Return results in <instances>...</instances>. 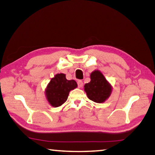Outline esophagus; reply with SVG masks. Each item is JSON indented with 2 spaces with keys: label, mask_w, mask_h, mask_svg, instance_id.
I'll return each instance as SVG.
<instances>
[{
  "label": "esophagus",
  "mask_w": 155,
  "mask_h": 155,
  "mask_svg": "<svg viewBox=\"0 0 155 155\" xmlns=\"http://www.w3.org/2000/svg\"><path fill=\"white\" fill-rule=\"evenodd\" d=\"M77 84H78V87H79V88H81V87H83V81H78V82H77Z\"/></svg>",
  "instance_id": "1"
}]
</instances>
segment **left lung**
Returning <instances> with one entry per match:
<instances>
[{"label": "left lung", "mask_w": 155, "mask_h": 155, "mask_svg": "<svg viewBox=\"0 0 155 155\" xmlns=\"http://www.w3.org/2000/svg\"><path fill=\"white\" fill-rule=\"evenodd\" d=\"M91 81L84 86L89 100L96 103H103L110 96L112 87L100 70H95L90 74Z\"/></svg>", "instance_id": "left-lung-1"}]
</instances>
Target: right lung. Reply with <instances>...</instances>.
<instances>
[{
	"label": "right lung",
	"mask_w": 155,
	"mask_h": 155,
	"mask_svg": "<svg viewBox=\"0 0 155 155\" xmlns=\"http://www.w3.org/2000/svg\"><path fill=\"white\" fill-rule=\"evenodd\" d=\"M77 87L74 80H67L66 74H57L51 79L45 89V96L49 104L57 108L68 99L70 91Z\"/></svg>",
	"instance_id": "add662e5"
}]
</instances>
